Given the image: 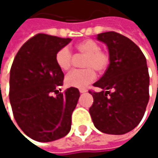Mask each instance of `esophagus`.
Here are the masks:
<instances>
[{"label":"esophagus","mask_w":158,"mask_h":158,"mask_svg":"<svg viewBox=\"0 0 158 158\" xmlns=\"http://www.w3.org/2000/svg\"><path fill=\"white\" fill-rule=\"evenodd\" d=\"M86 91H87L86 89H79V92H80V93H84V92H86Z\"/></svg>","instance_id":"obj_1"}]
</instances>
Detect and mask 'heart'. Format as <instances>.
Segmentation results:
<instances>
[{"instance_id": "1", "label": "heart", "mask_w": 158, "mask_h": 158, "mask_svg": "<svg viewBox=\"0 0 158 158\" xmlns=\"http://www.w3.org/2000/svg\"><path fill=\"white\" fill-rule=\"evenodd\" d=\"M101 45L92 40L86 39L76 45V49L79 54L86 56L83 61L85 69H76L69 73L65 79V82L69 87L86 88L89 83L96 79V72H104L110 65V55L107 51L102 50ZM73 55L68 47H63L57 50L55 55L56 66L61 70H69L72 65Z\"/></svg>"}]
</instances>
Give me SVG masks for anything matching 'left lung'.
<instances>
[{"label": "left lung", "mask_w": 158, "mask_h": 158, "mask_svg": "<svg viewBox=\"0 0 158 158\" xmlns=\"http://www.w3.org/2000/svg\"><path fill=\"white\" fill-rule=\"evenodd\" d=\"M97 39L107 45L110 61L103 76L93 84L102 90H89L93 97L89 113L101 132L123 135L138 125L149 101L146 59L140 48L119 33H102Z\"/></svg>", "instance_id": "obj_1"}]
</instances>
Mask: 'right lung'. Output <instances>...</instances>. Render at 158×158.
<instances>
[{
  "label": "right lung",
  "instance_id": "obj_1",
  "mask_svg": "<svg viewBox=\"0 0 158 158\" xmlns=\"http://www.w3.org/2000/svg\"><path fill=\"white\" fill-rule=\"evenodd\" d=\"M70 38L37 34L17 52L10 71L9 99L17 124L33 140L51 142L71 128V115L79 98L77 88L59 92L64 73L55 55ZM53 93L57 95L54 97Z\"/></svg>",
  "mask_w": 158,
  "mask_h": 158
}]
</instances>
